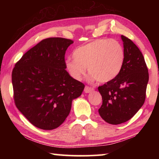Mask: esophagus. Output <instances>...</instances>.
<instances>
[{
  "label": "esophagus",
  "instance_id": "obj_1",
  "mask_svg": "<svg viewBox=\"0 0 159 159\" xmlns=\"http://www.w3.org/2000/svg\"><path fill=\"white\" fill-rule=\"evenodd\" d=\"M94 90V88H91V87H89V86H87L86 85L85 88H84V92L85 93H91L93 92V91Z\"/></svg>",
  "mask_w": 159,
  "mask_h": 159
}]
</instances>
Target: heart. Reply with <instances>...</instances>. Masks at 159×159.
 Segmentation results:
<instances>
[{
	"instance_id": "1",
	"label": "heart",
	"mask_w": 159,
	"mask_h": 159,
	"mask_svg": "<svg viewBox=\"0 0 159 159\" xmlns=\"http://www.w3.org/2000/svg\"><path fill=\"white\" fill-rule=\"evenodd\" d=\"M73 57L65 61V69L71 78L81 80L88 67L91 79L103 83L111 81L120 74L125 51L117 41L100 39L76 48Z\"/></svg>"
}]
</instances>
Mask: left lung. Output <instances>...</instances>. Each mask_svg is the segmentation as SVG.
Here are the masks:
<instances>
[{"instance_id":"1","label":"left lung","mask_w":159,"mask_h":159,"mask_svg":"<svg viewBox=\"0 0 159 159\" xmlns=\"http://www.w3.org/2000/svg\"><path fill=\"white\" fill-rule=\"evenodd\" d=\"M125 60L118 76L98 88L102 104L98 111L107 123L118 125L130 120L144 103L149 73L137 45L121 36Z\"/></svg>"}]
</instances>
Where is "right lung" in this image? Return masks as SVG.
Here are the masks:
<instances>
[{"label":"right lung","instance_id":"right-lung-1","mask_svg":"<svg viewBox=\"0 0 159 159\" xmlns=\"http://www.w3.org/2000/svg\"><path fill=\"white\" fill-rule=\"evenodd\" d=\"M73 41L48 38L27 51L12 70L15 105L32 125L53 130L65 120L72 101L85 85L65 69L66 50Z\"/></svg>","mask_w":159,"mask_h":159}]
</instances>
